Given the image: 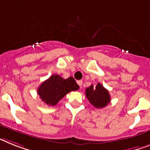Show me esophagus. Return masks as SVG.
I'll use <instances>...</instances> for the list:
<instances>
[{
	"label": "esophagus",
	"mask_w": 150,
	"mask_h": 150,
	"mask_svg": "<svg viewBox=\"0 0 150 150\" xmlns=\"http://www.w3.org/2000/svg\"><path fill=\"white\" fill-rule=\"evenodd\" d=\"M76 83H77V84H78V85H79V86H82V83H83V81H82V80H77V81H76Z\"/></svg>",
	"instance_id": "1"
}]
</instances>
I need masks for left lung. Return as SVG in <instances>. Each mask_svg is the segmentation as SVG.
<instances>
[{"label":"left lung","mask_w":150,"mask_h":150,"mask_svg":"<svg viewBox=\"0 0 150 150\" xmlns=\"http://www.w3.org/2000/svg\"><path fill=\"white\" fill-rule=\"evenodd\" d=\"M86 96L90 103L96 108H103L110 102L109 91L98 83L96 86L91 85L86 89Z\"/></svg>","instance_id":"8db88e82"}]
</instances>
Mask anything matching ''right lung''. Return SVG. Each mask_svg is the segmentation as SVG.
I'll use <instances>...</instances> for the list:
<instances>
[{
  "label": "right lung",
  "mask_w": 150,
  "mask_h": 150,
  "mask_svg": "<svg viewBox=\"0 0 150 150\" xmlns=\"http://www.w3.org/2000/svg\"><path fill=\"white\" fill-rule=\"evenodd\" d=\"M78 89L79 86L74 77L70 76L64 79L60 75L54 74L40 84L38 89V93L43 102L48 106H54L68 93Z\"/></svg>",
  "instance_id": "1"
}]
</instances>
